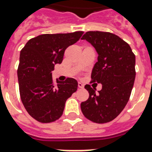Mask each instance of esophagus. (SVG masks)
Instances as JSON below:
<instances>
[{
	"label": "esophagus",
	"mask_w": 152,
	"mask_h": 152,
	"mask_svg": "<svg viewBox=\"0 0 152 152\" xmlns=\"http://www.w3.org/2000/svg\"><path fill=\"white\" fill-rule=\"evenodd\" d=\"M78 88H84V84L82 83L78 82Z\"/></svg>",
	"instance_id": "34e87169"
}]
</instances>
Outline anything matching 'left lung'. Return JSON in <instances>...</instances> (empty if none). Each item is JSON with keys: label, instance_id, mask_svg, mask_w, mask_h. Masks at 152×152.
I'll list each match as a JSON object with an SVG mask.
<instances>
[{"label": "left lung", "instance_id": "8db88e82", "mask_svg": "<svg viewBox=\"0 0 152 152\" xmlns=\"http://www.w3.org/2000/svg\"><path fill=\"white\" fill-rule=\"evenodd\" d=\"M98 54L91 73V82L102 84V89L86 84L89 98L80 103L84 116L96 123L112 121L123 111L129 100L135 78V56L131 47L111 33L89 31L82 36Z\"/></svg>", "mask_w": 152, "mask_h": 152}]
</instances>
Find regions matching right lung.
I'll return each instance as SVG.
<instances>
[{"label": "right lung", "instance_id": "obj_1", "mask_svg": "<svg viewBox=\"0 0 152 152\" xmlns=\"http://www.w3.org/2000/svg\"><path fill=\"white\" fill-rule=\"evenodd\" d=\"M84 32L42 34L31 39L20 51L17 69L19 89L24 107L33 118L42 123L59 119L65 102L77 89V81L57 80L52 72L61 64L65 49L80 39Z\"/></svg>", "mask_w": 152, "mask_h": 152}]
</instances>
